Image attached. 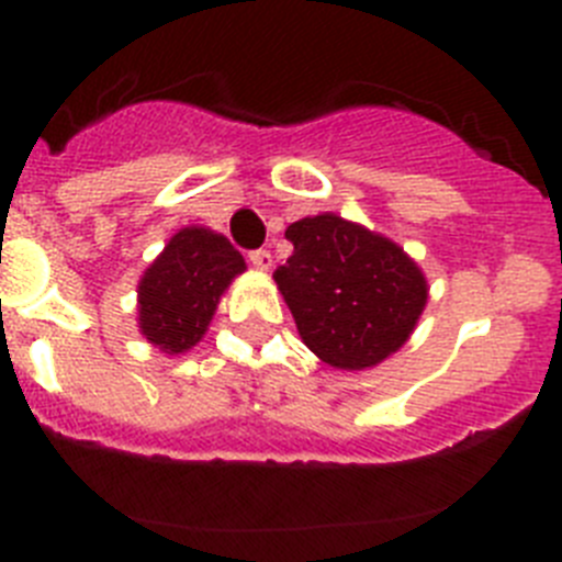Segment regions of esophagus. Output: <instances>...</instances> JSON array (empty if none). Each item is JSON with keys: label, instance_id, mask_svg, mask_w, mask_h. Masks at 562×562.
I'll return each mask as SVG.
<instances>
[{"label": "esophagus", "instance_id": "esophagus-1", "mask_svg": "<svg viewBox=\"0 0 562 562\" xmlns=\"http://www.w3.org/2000/svg\"><path fill=\"white\" fill-rule=\"evenodd\" d=\"M250 265L261 272H270L272 270V256L270 250H252L250 252Z\"/></svg>", "mask_w": 562, "mask_h": 562}]
</instances>
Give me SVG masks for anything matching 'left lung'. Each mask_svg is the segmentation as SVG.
Returning <instances> with one entry per match:
<instances>
[{
  "instance_id": "obj_1",
  "label": "left lung",
  "mask_w": 562,
  "mask_h": 562,
  "mask_svg": "<svg viewBox=\"0 0 562 562\" xmlns=\"http://www.w3.org/2000/svg\"><path fill=\"white\" fill-rule=\"evenodd\" d=\"M286 265L272 272L301 340L335 369L394 355L428 304V281L391 238L335 213L292 222Z\"/></svg>"
}]
</instances>
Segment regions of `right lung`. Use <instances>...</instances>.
Returning a JSON list of instances; mask_svg holds the SVG:
<instances>
[{"mask_svg": "<svg viewBox=\"0 0 562 562\" xmlns=\"http://www.w3.org/2000/svg\"><path fill=\"white\" fill-rule=\"evenodd\" d=\"M247 265L222 233L182 227L137 284L140 335L166 355L193 349L207 331L222 292Z\"/></svg>", "mask_w": 562, "mask_h": 562, "instance_id": "right-lung-1", "label": "right lung"}]
</instances>
